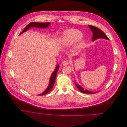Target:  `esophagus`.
Returning <instances> with one entry per match:
<instances>
[{"instance_id": "34e87169", "label": "esophagus", "mask_w": 127, "mask_h": 127, "mask_svg": "<svg viewBox=\"0 0 127 127\" xmlns=\"http://www.w3.org/2000/svg\"><path fill=\"white\" fill-rule=\"evenodd\" d=\"M69 64V61H64L62 63V64L64 65V66H66V65H67L68 64Z\"/></svg>"}]
</instances>
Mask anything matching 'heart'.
<instances>
[{"instance_id": "1", "label": "heart", "mask_w": 127, "mask_h": 127, "mask_svg": "<svg viewBox=\"0 0 127 127\" xmlns=\"http://www.w3.org/2000/svg\"><path fill=\"white\" fill-rule=\"evenodd\" d=\"M82 37L83 34L80 31L75 29H68L64 33L61 41L63 44L69 46L80 40ZM84 44V41L81 40L79 42L78 46L82 47Z\"/></svg>"}]
</instances>
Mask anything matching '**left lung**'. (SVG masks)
<instances>
[{
    "instance_id": "obj_1",
    "label": "left lung",
    "mask_w": 127,
    "mask_h": 127,
    "mask_svg": "<svg viewBox=\"0 0 127 127\" xmlns=\"http://www.w3.org/2000/svg\"><path fill=\"white\" fill-rule=\"evenodd\" d=\"M88 26L93 32V37H92L93 41H94V40L99 39V38H104L106 39L109 40L108 36L104 33V32L102 30H100V29H99L98 28H97L96 27L93 26V25H89ZM75 85L81 92L84 93L91 94H94V93H96L98 92H92L89 91L87 90H85L84 88H83L82 87H81L79 84H75Z\"/></svg>"
}]
</instances>
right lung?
<instances>
[{
    "label": "right lung",
    "instance_id": "obj_1",
    "mask_svg": "<svg viewBox=\"0 0 127 127\" xmlns=\"http://www.w3.org/2000/svg\"><path fill=\"white\" fill-rule=\"evenodd\" d=\"M50 24V22H32L30 23H29L25 29L21 32V33L19 34L20 35L21 34L23 33L24 32H26L27 30H28L31 27H36V28H46L48 27ZM59 68V65L58 64L57 67H56L54 71L53 72V73L51 75V77H50V80H49V83L48 87L46 89V90L43 92L42 93L38 95H44L48 93L50 90H51L54 85L55 82L56 80V76L57 72Z\"/></svg>",
    "mask_w": 127,
    "mask_h": 127
}]
</instances>
